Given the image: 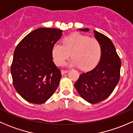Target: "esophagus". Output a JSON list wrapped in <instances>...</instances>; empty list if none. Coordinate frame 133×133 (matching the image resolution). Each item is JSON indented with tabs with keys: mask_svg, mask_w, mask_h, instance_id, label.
<instances>
[{
	"mask_svg": "<svg viewBox=\"0 0 133 133\" xmlns=\"http://www.w3.org/2000/svg\"><path fill=\"white\" fill-rule=\"evenodd\" d=\"M68 72V70H62L61 71V73L62 75H64L65 74V73H67Z\"/></svg>",
	"mask_w": 133,
	"mask_h": 133,
	"instance_id": "1",
	"label": "esophagus"
}]
</instances>
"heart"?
I'll list each match as a JSON object with an SVG mask.
<instances>
[{"label":"heart","mask_w":133,"mask_h":133,"mask_svg":"<svg viewBox=\"0 0 133 133\" xmlns=\"http://www.w3.org/2000/svg\"><path fill=\"white\" fill-rule=\"evenodd\" d=\"M54 61L58 65H62L71 56L68 65L79 66L81 69L88 71L95 68L100 60L102 52L101 43L95 38L75 34L64 39V44L56 43L52 47Z\"/></svg>","instance_id":"b5f03b06"}]
</instances>
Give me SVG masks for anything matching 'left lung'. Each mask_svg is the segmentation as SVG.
Segmentation results:
<instances>
[{
    "label": "left lung",
    "instance_id": "1",
    "mask_svg": "<svg viewBox=\"0 0 133 133\" xmlns=\"http://www.w3.org/2000/svg\"><path fill=\"white\" fill-rule=\"evenodd\" d=\"M79 30L88 32V28ZM94 36L101 43L102 52L97 65L92 70L80 75L75 88L85 101L98 103L107 99L119 80L121 60L112 41L100 32L94 30Z\"/></svg>",
    "mask_w": 133,
    "mask_h": 133
}]
</instances>
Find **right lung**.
<instances>
[{
	"instance_id": "1",
	"label": "right lung",
	"mask_w": 133,
	"mask_h": 133,
	"mask_svg": "<svg viewBox=\"0 0 133 133\" xmlns=\"http://www.w3.org/2000/svg\"><path fill=\"white\" fill-rule=\"evenodd\" d=\"M62 30L39 28L30 32L15 48L11 73L18 94L28 102L42 104L58 87L61 72L52 62V47Z\"/></svg>"
}]
</instances>
